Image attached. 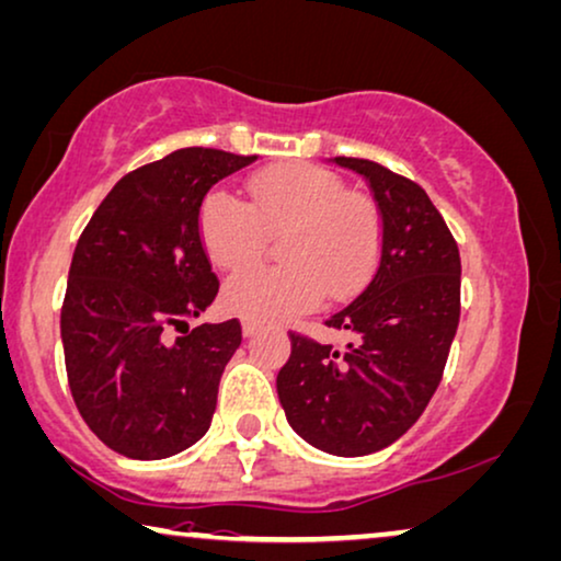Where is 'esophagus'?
Listing matches in <instances>:
<instances>
[{"label":"esophagus","instance_id":"1","mask_svg":"<svg viewBox=\"0 0 561 561\" xmlns=\"http://www.w3.org/2000/svg\"><path fill=\"white\" fill-rule=\"evenodd\" d=\"M241 330H243V337H254L259 333V325L254 320H243L241 322Z\"/></svg>","mask_w":561,"mask_h":561}]
</instances>
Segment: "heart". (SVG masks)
I'll list each match as a JSON object with an SVG mask.
<instances>
[{
  "instance_id": "obj_1",
  "label": "heart",
  "mask_w": 561,
  "mask_h": 561,
  "mask_svg": "<svg viewBox=\"0 0 561 561\" xmlns=\"http://www.w3.org/2000/svg\"><path fill=\"white\" fill-rule=\"evenodd\" d=\"M254 208L228 191H213L201 210V236L210 262L239 272L262 254L266 236H282L284 266H256L224 289L228 312L254 322H277L312 310L325 291L356 295L378 251L374 205L348 195L325 170L277 168L251 178Z\"/></svg>"
}]
</instances>
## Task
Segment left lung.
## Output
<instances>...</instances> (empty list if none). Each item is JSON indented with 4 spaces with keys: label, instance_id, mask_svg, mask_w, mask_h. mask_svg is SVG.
Instances as JSON below:
<instances>
[{
    "label": "left lung",
    "instance_id": "obj_1",
    "mask_svg": "<svg viewBox=\"0 0 561 561\" xmlns=\"http://www.w3.org/2000/svg\"><path fill=\"white\" fill-rule=\"evenodd\" d=\"M366 180L381 254L366 289L325 320L343 351L291 335L277 376L289 427L307 445L363 457L407 435L437 391L460 322V251L430 195L368 160L335 157Z\"/></svg>",
    "mask_w": 561,
    "mask_h": 561
}]
</instances>
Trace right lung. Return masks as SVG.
Instances as JSON below:
<instances>
[{"mask_svg":"<svg viewBox=\"0 0 561 561\" xmlns=\"http://www.w3.org/2000/svg\"><path fill=\"white\" fill-rule=\"evenodd\" d=\"M251 162L178 149L124 175L78 239L60 312L70 393L93 435L131 460H164L210 430L239 320L203 322L175 341L168 333L218 295L201 205Z\"/></svg>","mask_w":561,"mask_h":561,"instance_id":"1","label":"right lung"}]
</instances>
